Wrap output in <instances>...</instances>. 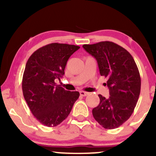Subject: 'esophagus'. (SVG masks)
Listing matches in <instances>:
<instances>
[{"instance_id":"34e87169","label":"esophagus","mask_w":156,"mask_h":156,"mask_svg":"<svg viewBox=\"0 0 156 156\" xmlns=\"http://www.w3.org/2000/svg\"><path fill=\"white\" fill-rule=\"evenodd\" d=\"M88 94H89L88 92H84V91H80V95H81V96H83V97H85V96L88 95Z\"/></svg>"}]
</instances>
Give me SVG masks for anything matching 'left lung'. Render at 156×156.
<instances>
[{"label":"left lung","instance_id":"left-lung-1","mask_svg":"<svg viewBox=\"0 0 156 156\" xmlns=\"http://www.w3.org/2000/svg\"><path fill=\"white\" fill-rule=\"evenodd\" d=\"M96 58L102 76L106 78L110 97L99 94L100 103L92 109L94 119L105 129H114L129 119L136 105L141 78L136 64L128 51L114 42L104 41L83 44Z\"/></svg>","mask_w":156,"mask_h":156}]
</instances>
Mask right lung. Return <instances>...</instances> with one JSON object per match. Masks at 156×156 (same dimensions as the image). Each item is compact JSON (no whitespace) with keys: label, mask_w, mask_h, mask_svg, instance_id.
Returning <instances> with one entry per match:
<instances>
[{"label":"right lung","mask_w":156,"mask_h":156,"mask_svg":"<svg viewBox=\"0 0 156 156\" xmlns=\"http://www.w3.org/2000/svg\"><path fill=\"white\" fill-rule=\"evenodd\" d=\"M79 46L51 43L32 53L26 64L22 80L23 96L36 119L42 125L55 127L68 117L79 92L56 85L69 57Z\"/></svg>","instance_id":"add662e5"}]
</instances>
